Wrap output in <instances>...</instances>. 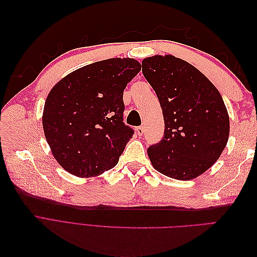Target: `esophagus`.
Listing matches in <instances>:
<instances>
[{"instance_id": "1", "label": "esophagus", "mask_w": 257, "mask_h": 257, "mask_svg": "<svg viewBox=\"0 0 257 257\" xmlns=\"http://www.w3.org/2000/svg\"><path fill=\"white\" fill-rule=\"evenodd\" d=\"M136 133H137V135H139V136H143V135H144V133H145V130H144V127H143V126H139V127H137V128H136Z\"/></svg>"}]
</instances>
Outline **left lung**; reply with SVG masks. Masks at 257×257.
Here are the masks:
<instances>
[{
	"label": "left lung",
	"instance_id": "1",
	"mask_svg": "<svg viewBox=\"0 0 257 257\" xmlns=\"http://www.w3.org/2000/svg\"><path fill=\"white\" fill-rule=\"evenodd\" d=\"M142 65L165 123L162 141L148 148L152 166L169 178L192 180L211 167L226 147V106L213 83L182 59L153 56Z\"/></svg>",
	"mask_w": 257,
	"mask_h": 257
}]
</instances>
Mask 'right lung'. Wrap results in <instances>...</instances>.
Returning <instances> with one entry per match:
<instances>
[{"mask_svg": "<svg viewBox=\"0 0 257 257\" xmlns=\"http://www.w3.org/2000/svg\"><path fill=\"white\" fill-rule=\"evenodd\" d=\"M141 69L131 58L103 60L76 69L51 89L43 128L66 172L89 178L116 165L134 134L123 123V90Z\"/></svg>", "mask_w": 257, "mask_h": 257, "instance_id": "add662e5", "label": "right lung"}]
</instances>
